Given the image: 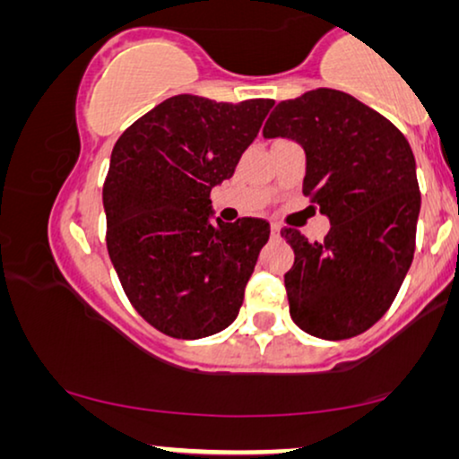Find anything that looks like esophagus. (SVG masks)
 I'll use <instances>...</instances> for the list:
<instances>
[{"label": "esophagus", "mask_w": 459, "mask_h": 459, "mask_svg": "<svg viewBox=\"0 0 459 459\" xmlns=\"http://www.w3.org/2000/svg\"><path fill=\"white\" fill-rule=\"evenodd\" d=\"M270 229H273V235H274V237H279V235H281V224H279V222H273V224H270Z\"/></svg>", "instance_id": "obj_1"}]
</instances>
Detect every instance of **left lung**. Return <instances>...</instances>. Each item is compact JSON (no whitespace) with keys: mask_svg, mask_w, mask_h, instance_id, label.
<instances>
[{"mask_svg":"<svg viewBox=\"0 0 459 459\" xmlns=\"http://www.w3.org/2000/svg\"><path fill=\"white\" fill-rule=\"evenodd\" d=\"M264 137L303 145V195L331 218L325 241L281 230L295 251L285 274L291 318L320 339L358 337L386 314L414 260L422 199L408 139L337 89L281 101Z\"/></svg>","mask_w":459,"mask_h":459,"instance_id":"obj_1","label":"left lung"}]
</instances>
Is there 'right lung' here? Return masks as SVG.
<instances>
[{"mask_svg": "<svg viewBox=\"0 0 459 459\" xmlns=\"http://www.w3.org/2000/svg\"><path fill=\"white\" fill-rule=\"evenodd\" d=\"M273 106L174 95L116 141L103 183L108 254L133 307L168 337H210L243 306L270 224L208 222L210 193L235 174Z\"/></svg>", "mask_w": 459, "mask_h": 459, "instance_id": "add662e5", "label": "right lung"}]
</instances>
